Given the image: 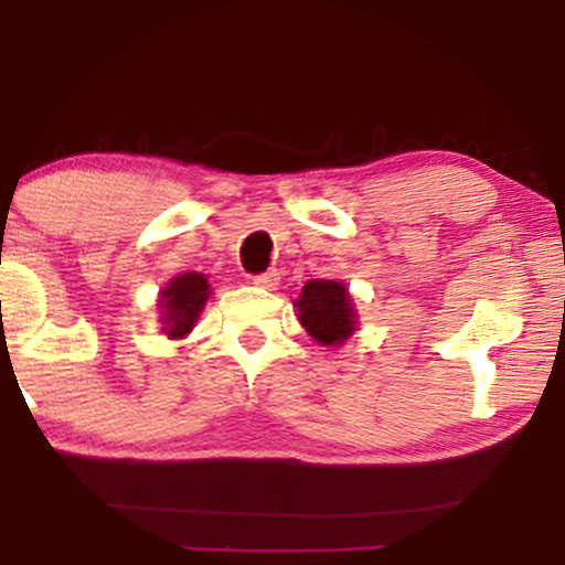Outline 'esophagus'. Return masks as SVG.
<instances>
[{"label":"esophagus","mask_w":565,"mask_h":565,"mask_svg":"<svg viewBox=\"0 0 565 565\" xmlns=\"http://www.w3.org/2000/svg\"><path fill=\"white\" fill-rule=\"evenodd\" d=\"M277 282H280V275H277V269H267V273L254 275V285H257V288H267V290H273Z\"/></svg>","instance_id":"34e87169"}]
</instances>
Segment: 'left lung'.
I'll list each match as a JSON object with an SVG mask.
<instances>
[{
	"instance_id": "obj_1",
	"label": "left lung",
	"mask_w": 565,
	"mask_h": 565,
	"mask_svg": "<svg viewBox=\"0 0 565 565\" xmlns=\"http://www.w3.org/2000/svg\"><path fill=\"white\" fill-rule=\"evenodd\" d=\"M298 319L308 334L321 344H339L354 331V313L344 285L311 280L296 300Z\"/></svg>"
}]
</instances>
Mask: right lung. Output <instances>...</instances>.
I'll return each mask as SVG.
<instances>
[{
  "mask_svg": "<svg viewBox=\"0 0 565 565\" xmlns=\"http://www.w3.org/2000/svg\"><path fill=\"white\" fill-rule=\"evenodd\" d=\"M207 300V280L198 273L177 275L161 292V308H164V331L169 337H184L195 327L198 313L203 311Z\"/></svg>",
  "mask_w": 565,
  "mask_h": 565,
  "instance_id": "add662e5",
  "label": "right lung"
}]
</instances>
